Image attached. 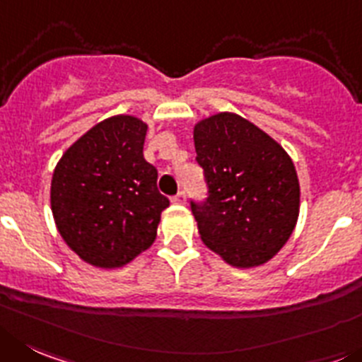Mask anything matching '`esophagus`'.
<instances>
[{
    "instance_id": "1",
    "label": "esophagus",
    "mask_w": 362,
    "mask_h": 362,
    "mask_svg": "<svg viewBox=\"0 0 362 362\" xmlns=\"http://www.w3.org/2000/svg\"><path fill=\"white\" fill-rule=\"evenodd\" d=\"M171 202H173L175 205H184V204H185V192L180 191V192H178V194H177V197L171 198Z\"/></svg>"
}]
</instances>
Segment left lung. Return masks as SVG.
Masks as SVG:
<instances>
[{
    "mask_svg": "<svg viewBox=\"0 0 362 362\" xmlns=\"http://www.w3.org/2000/svg\"><path fill=\"white\" fill-rule=\"evenodd\" d=\"M192 139L209 185L207 202L191 204L202 241L234 268L266 264L298 221L300 182L291 157L234 112L200 119Z\"/></svg>",
    "mask_w": 362,
    "mask_h": 362,
    "instance_id": "1",
    "label": "left lung"
}]
</instances>
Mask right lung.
I'll return each instance as SVG.
<instances>
[{"instance_id":"obj_1","label":"right lung","mask_w":362,"mask_h":362,"mask_svg":"<svg viewBox=\"0 0 362 362\" xmlns=\"http://www.w3.org/2000/svg\"><path fill=\"white\" fill-rule=\"evenodd\" d=\"M146 132L139 117H107L55 165L49 200L57 230L94 268H123L150 248L170 205L157 189V170L144 160Z\"/></svg>"}]
</instances>
